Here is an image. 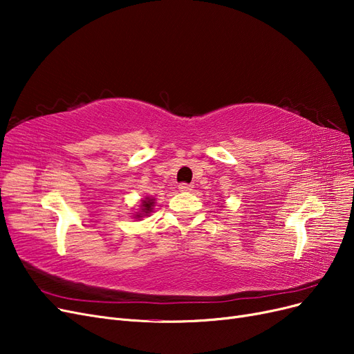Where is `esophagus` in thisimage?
I'll use <instances>...</instances> for the list:
<instances>
[{"label": "esophagus", "instance_id": "esophagus-1", "mask_svg": "<svg viewBox=\"0 0 354 354\" xmlns=\"http://www.w3.org/2000/svg\"><path fill=\"white\" fill-rule=\"evenodd\" d=\"M178 189H180V192H190V190H194V186L187 185V183H181V185H178Z\"/></svg>", "mask_w": 354, "mask_h": 354}]
</instances>
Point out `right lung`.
I'll list each match as a JSON object with an SVG mask.
<instances>
[{
	"mask_svg": "<svg viewBox=\"0 0 354 354\" xmlns=\"http://www.w3.org/2000/svg\"><path fill=\"white\" fill-rule=\"evenodd\" d=\"M153 205H155V199L153 198H145L140 203V211L134 214V218H142L145 216H149V214L152 212L153 209Z\"/></svg>",
	"mask_w": 354,
	"mask_h": 354,
	"instance_id": "1",
	"label": "right lung"
}]
</instances>
